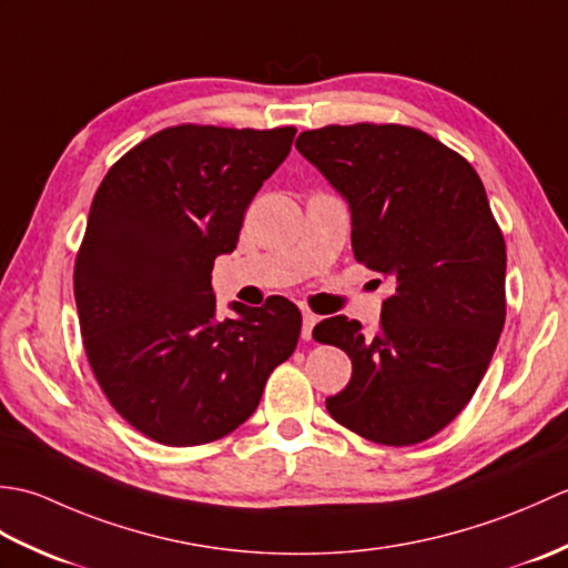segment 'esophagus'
I'll return each instance as SVG.
<instances>
[{"label":"esophagus","instance_id":"34e87169","mask_svg":"<svg viewBox=\"0 0 568 568\" xmlns=\"http://www.w3.org/2000/svg\"><path fill=\"white\" fill-rule=\"evenodd\" d=\"M317 315H312L310 310H303V339H310L312 336V329H315V324H317Z\"/></svg>","mask_w":568,"mask_h":568}]
</instances>
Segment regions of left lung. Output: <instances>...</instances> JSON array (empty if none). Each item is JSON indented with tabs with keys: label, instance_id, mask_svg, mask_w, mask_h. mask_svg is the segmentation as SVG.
<instances>
[{
	"label": "left lung",
	"instance_id": "left-lung-1",
	"mask_svg": "<svg viewBox=\"0 0 568 568\" xmlns=\"http://www.w3.org/2000/svg\"><path fill=\"white\" fill-rule=\"evenodd\" d=\"M295 149L348 202L356 261L393 285L376 334L344 315L312 332L354 366L329 415L376 444L425 442L474 397L505 324L508 256L486 187L413 126L332 124Z\"/></svg>",
	"mask_w": 568,
	"mask_h": 568
}]
</instances>
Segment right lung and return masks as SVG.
<instances>
[{"instance_id":"right-lung-1","label":"right lung","mask_w":568,"mask_h":568,"mask_svg":"<svg viewBox=\"0 0 568 568\" xmlns=\"http://www.w3.org/2000/svg\"><path fill=\"white\" fill-rule=\"evenodd\" d=\"M293 126L183 124L122 155L94 192L75 258L90 366L131 427L165 446L226 437L293 356L303 315L281 295L216 317L214 258L291 153Z\"/></svg>"}]
</instances>
